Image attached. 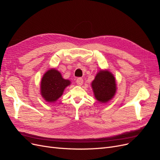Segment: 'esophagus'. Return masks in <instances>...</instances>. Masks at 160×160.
I'll list each match as a JSON object with an SVG mask.
<instances>
[{
  "label": "esophagus",
  "instance_id": "esophagus-1",
  "mask_svg": "<svg viewBox=\"0 0 160 160\" xmlns=\"http://www.w3.org/2000/svg\"><path fill=\"white\" fill-rule=\"evenodd\" d=\"M76 83L77 85H81L82 84H83V80L82 78H78L77 80H76Z\"/></svg>",
  "mask_w": 160,
  "mask_h": 160
}]
</instances>
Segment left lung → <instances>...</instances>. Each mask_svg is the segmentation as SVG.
<instances>
[{"mask_svg":"<svg viewBox=\"0 0 160 160\" xmlns=\"http://www.w3.org/2000/svg\"><path fill=\"white\" fill-rule=\"evenodd\" d=\"M95 98L101 103H106L112 99L116 91L115 79L108 71H100L92 82Z\"/></svg>","mask_w":160,"mask_h":160,"instance_id":"left-lung-1","label":"left lung"}]
</instances>
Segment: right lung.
<instances>
[{
    "instance_id": "right-lung-1",
    "label": "right lung",
    "mask_w": 160,
    "mask_h": 160,
    "mask_svg": "<svg viewBox=\"0 0 160 160\" xmlns=\"http://www.w3.org/2000/svg\"><path fill=\"white\" fill-rule=\"evenodd\" d=\"M70 83V81L62 78L59 71L54 69H50L42 78L41 95L48 102H54L62 95L65 88Z\"/></svg>"
}]
</instances>
